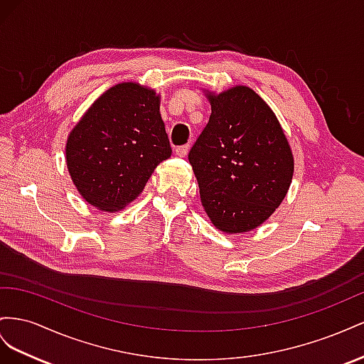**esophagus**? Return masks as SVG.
<instances>
[{
	"label": "esophagus",
	"mask_w": 364,
	"mask_h": 364,
	"mask_svg": "<svg viewBox=\"0 0 364 364\" xmlns=\"http://www.w3.org/2000/svg\"><path fill=\"white\" fill-rule=\"evenodd\" d=\"M189 149H191L189 144H183V146H178L175 149V154L178 155V157H186V155H188V152H189Z\"/></svg>",
	"instance_id": "obj_1"
}]
</instances>
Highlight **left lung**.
Returning a JSON list of instances; mask_svg holds the SVG:
<instances>
[{"label": "left lung", "instance_id": "8db88e82", "mask_svg": "<svg viewBox=\"0 0 364 364\" xmlns=\"http://www.w3.org/2000/svg\"><path fill=\"white\" fill-rule=\"evenodd\" d=\"M207 99L210 119L189 152L201 203L221 232H250L285 198L293 152L274 112L252 88L236 85Z\"/></svg>", "mask_w": 364, "mask_h": 364}]
</instances>
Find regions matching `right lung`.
I'll return each mask as SVG.
<instances>
[{
  "mask_svg": "<svg viewBox=\"0 0 364 364\" xmlns=\"http://www.w3.org/2000/svg\"><path fill=\"white\" fill-rule=\"evenodd\" d=\"M172 149L160 116V96L136 82L107 90L67 139V168L76 189L99 210L134 201Z\"/></svg>",
  "mask_w": 364,
  "mask_h": 364,
  "instance_id": "obj_1",
  "label": "right lung"
}]
</instances>
